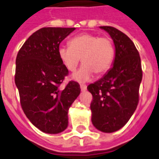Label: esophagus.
I'll return each mask as SVG.
<instances>
[{"label":"esophagus","mask_w":159,"mask_h":159,"mask_svg":"<svg viewBox=\"0 0 159 159\" xmlns=\"http://www.w3.org/2000/svg\"><path fill=\"white\" fill-rule=\"evenodd\" d=\"M80 89L81 91H86L87 90V85L86 84H80Z\"/></svg>","instance_id":"obj_1"}]
</instances>
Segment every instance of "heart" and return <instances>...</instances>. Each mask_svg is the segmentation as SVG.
<instances>
[{
  "label": "heart",
  "mask_w": 159,
  "mask_h": 159,
  "mask_svg": "<svg viewBox=\"0 0 159 159\" xmlns=\"http://www.w3.org/2000/svg\"><path fill=\"white\" fill-rule=\"evenodd\" d=\"M70 46L62 45L58 49L61 62L69 71L73 72L81 62L84 65L73 75L79 82H86L94 73L100 75L112 66L115 56V47L112 39L85 33L72 38Z\"/></svg>",
  "instance_id": "heart-1"
}]
</instances>
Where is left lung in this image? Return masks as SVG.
<instances>
[{
    "label": "left lung",
    "instance_id": "1",
    "mask_svg": "<svg viewBox=\"0 0 159 159\" xmlns=\"http://www.w3.org/2000/svg\"><path fill=\"white\" fill-rule=\"evenodd\" d=\"M115 45L113 66L104 76L88 86L93 95L92 121L97 129L112 133L129 121L139 101L142 79L141 58L132 40L112 26H100Z\"/></svg>",
    "mask_w": 159,
    "mask_h": 159
}]
</instances>
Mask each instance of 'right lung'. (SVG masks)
I'll return each mask as SVG.
<instances>
[{"label":"right lung","instance_id":"add662e5","mask_svg":"<svg viewBox=\"0 0 159 159\" xmlns=\"http://www.w3.org/2000/svg\"><path fill=\"white\" fill-rule=\"evenodd\" d=\"M75 28L44 27L31 35L16 59L15 84L27 118L47 134H59L67 127V112L80 93L77 82L61 89L68 75L58 54L61 42Z\"/></svg>","mask_w":159,"mask_h":159}]
</instances>
